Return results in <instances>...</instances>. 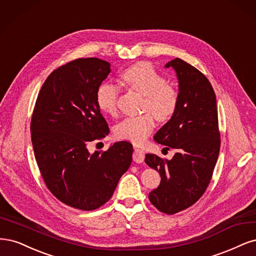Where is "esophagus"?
Masks as SVG:
<instances>
[{
	"label": "esophagus",
	"mask_w": 256,
	"mask_h": 256,
	"mask_svg": "<svg viewBox=\"0 0 256 256\" xmlns=\"http://www.w3.org/2000/svg\"><path fill=\"white\" fill-rule=\"evenodd\" d=\"M133 160L136 162H142L144 160V151L142 149H135L133 153Z\"/></svg>",
	"instance_id": "esophagus-1"
}]
</instances>
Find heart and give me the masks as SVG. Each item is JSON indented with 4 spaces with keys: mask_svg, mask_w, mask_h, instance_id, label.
<instances>
[{
    "mask_svg": "<svg viewBox=\"0 0 256 256\" xmlns=\"http://www.w3.org/2000/svg\"><path fill=\"white\" fill-rule=\"evenodd\" d=\"M121 80L130 89L142 94V112L128 117L114 126V134L117 139L128 140L139 144L151 134L155 126V118L168 121L176 114L178 106V92L167 80L146 62L130 66L121 73ZM119 88L110 83L98 87L96 102L102 112L114 116L118 112Z\"/></svg>",
    "mask_w": 256,
    "mask_h": 256,
    "instance_id": "obj_1",
    "label": "heart"
}]
</instances>
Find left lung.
Wrapping results in <instances>:
<instances>
[{
    "label": "left lung",
    "mask_w": 256,
    "mask_h": 256,
    "mask_svg": "<svg viewBox=\"0 0 256 256\" xmlns=\"http://www.w3.org/2000/svg\"><path fill=\"white\" fill-rule=\"evenodd\" d=\"M178 78V106L176 114L154 136L156 142L176 149L171 160L146 155V164L158 170L160 184L149 194L160 212L173 215L194 205L205 192L220 150V132L215 92L204 74L176 58Z\"/></svg>",
    "instance_id": "obj_1"
}]
</instances>
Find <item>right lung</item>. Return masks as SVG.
<instances>
[{
    "mask_svg": "<svg viewBox=\"0 0 256 256\" xmlns=\"http://www.w3.org/2000/svg\"><path fill=\"white\" fill-rule=\"evenodd\" d=\"M110 62L88 57L55 69L41 87L30 120L35 158L51 194L64 204L94 210L108 201L132 162L128 142L89 154L110 128L96 102Z\"/></svg>",
    "mask_w": 256,
    "mask_h": 256,
    "instance_id": "obj_1",
    "label": "right lung"
}]
</instances>
